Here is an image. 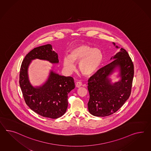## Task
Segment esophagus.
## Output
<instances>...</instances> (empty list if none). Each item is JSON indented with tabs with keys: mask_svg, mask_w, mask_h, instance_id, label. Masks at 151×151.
<instances>
[{
	"mask_svg": "<svg viewBox=\"0 0 151 151\" xmlns=\"http://www.w3.org/2000/svg\"><path fill=\"white\" fill-rule=\"evenodd\" d=\"M76 86L77 88H79V87H81V86H82V83H81V81H77L76 83Z\"/></svg>",
	"mask_w": 151,
	"mask_h": 151,
	"instance_id": "1",
	"label": "esophagus"
}]
</instances>
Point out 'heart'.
I'll use <instances>...</instances> for the list:
<instances>
[{
	"label": "heart",
	"mask_w": 151,
	"mask_h": 151,
	"mask_svg": "<svg viewBox=\"0 0 151 151\" xmlns=\"http://www.w3.org/2000/svg\"><path fill=\"white\" fill-rule=\"evenodd\" d=\"M103 55L101 51L86 44H80L70 51L69 56L63 59V66L69 71L75 69L74 62H79V68L85 76L94 73L102 61Z\"/></svg>",
	"instance_id": "b5f03b06"
}]
</instances>
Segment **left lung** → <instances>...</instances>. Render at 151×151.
I'll return each mask as SVG.
<instances>
[{
	"instance_id": "8db88e82",
	"label": "left lung",
	"mask_w": 151,
	"mask_h": 151,
	"mask_svg": "<svg viewBox=\"0 0 151 151\" xmlns=\"http://www.w3.org/2000/svg\"><path fill=\"white\" fill-rule=\"evenodd\" d=\"M113 44L115 45V43ZM112 59L114 60L98 70L88 80L90 99L88 106L89 112L94 116H106L113 114L131 94L134 74L132 59L123 48ZM117 66L120 68L121 80L112 84L108 76Z\"/></svg>"
}]
</instances>
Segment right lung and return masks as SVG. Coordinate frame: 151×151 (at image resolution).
Wrapping results in <instances>:
<instances>
[{"label": "right lung", "instance_id": "1", "mask_svg": "<svg viewBox=\"0 0 151 151\" xmlns=\"http://www.w3.org/2000/svg\"><path fill=\"white\" fill-rule=\"evenodd\" d=\"M35 58L47 60L52 63L58 62V55L50 44L37 47L26 55L22 62L19 83L26 104L39 115L52 119L63 116L68 107V94L75 88L74 79L51 71L49 78L42 86L34 88L29 83L28 68Z\"/></svg>", "mask_w": 151, "mask_h": 151}]
</instances>
